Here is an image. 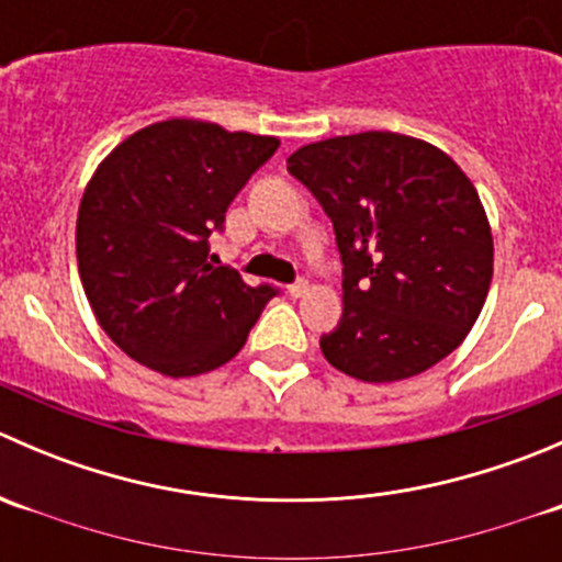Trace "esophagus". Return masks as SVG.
I'll return each instance as SVG.
<instances>
[{
	"mask_svg": "<svg viewBox=\"0 0 562 562\" xmlns=\"http://www.w3.org/2000/svg\"><path fill=\"white\" fill-rule=\"evenodd\" d=\"M307 291H310V285L304 280H299V282H293V285H288V296H291V299H302Z\"/></svg>",
	"mask_w": 562,
	"mask_h": 562,
	"instance_id": "34e87169",
	"label": "esophagus"
}]
</instances>
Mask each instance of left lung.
Masks as SVG:
<instances>
[{"label":"left lung","mask_w":562,"mask_h":562,"mask_svg":"<svg viewBox=\"0 0 562 562\" xmlns=\"http://www.w3.org/2000/svg\"><path fill=\"white\" fill-rule=\"evenodd\" d=\"M288 171L328 214L342 258V317L321 337L328 364L394 383L457 350L486 302L495 252L462 168L427 140L370 130L302 146Z\"/></svg>","instance_id":"8db88e82"}]
</instances>
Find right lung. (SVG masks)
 <instances>
[{
	"label": "right lung",
	"mask_w": 562,
	"mask_h": 562,
	"mask_svg": "<svg viewBox=\"0 0 562 562\" xmlns=\"http://www.w3.org/2000/svg\"><path fill=\"white\" fill-rule=\"evenodd\" d=\"M271 135L168 119L124 138L78 206V274L103 331L130 359L192 378L234 359L277 288L209 263V236L277 151Z\"/></svg>",
	"instance_id": "add662e5"
}]
</instances>
